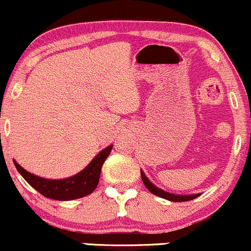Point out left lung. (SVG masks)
I'll list each match as a JSON object with an SVG mask.
<instances>
[{
	"label": "left lung",
	"instance_id": "1",
	"mask_svg": "<svg viewBox=\"0 0 251 251\" xmlns=\"http://www.w3.org/2000/svg\"><path fill=\"white\" fill-rule=\"evenodd\" d=\"M141 179H143V182L145 183V186H146V188L150 192L153 193L154 196H158V197L170 201V202H186V201H192L195 198H197L198 196H201V193H196V195H174V193L167 192V191L157 187L154 183L150 181L149 177L145 175L143 170H141Z\"/></svg>",
	"mask_w": 251,
	"mask_h": 251
}]
</instances>
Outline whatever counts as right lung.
Here are the masks:
<instances>
[{"mask_svg": "<svg viewBox=\"0 0 251 251\" xmlns=\"http://www.w3.org/2000/svg\"><path fill=\"white\" fill-rule=\"evenodd\" d=\"M112 146L113 145H110L106 149L101 150L83 170L66 179L53 180L41 177L25 170L22 165L17 163V161L13 162L19 174L41 195L55 201H72L86 197L97 188L102 164L106 161Z\"/></svg>", "mask_w": 251, "mask_h": 251, "instance_id": "add662e5", "label": "right lung"}]
</instances>
